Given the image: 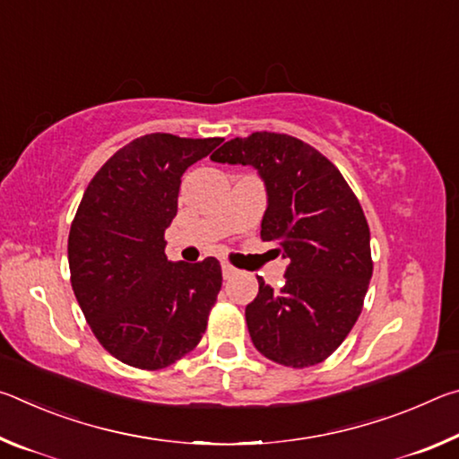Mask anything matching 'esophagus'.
<instances>
[{
	"label": "esophagus",
	"instance_id": "obj_1",
	"mask_svg": "<svg viewBox=\"0 0 459 459\" xmlns=\"http://www.w3.org/2000/svg\"><path fill=\"white\" fill-rule=\"evenodd\" d=\"M222 277L224 279H230L232 275H237V269L235 267H232V265H229V263H222Z\"/></svg>",
	"mask_w": 459,
	"mask_h": 459
}]
</instances>
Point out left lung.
<instances>
[{
  "label": "left lung",
  "mask_w": 459,
  "mask_h": 459,
  "mask_svg": "<svg viewBox=\"0 0 459 459\" xmlns=\"http://www.w3.org/2000/svg\"><path fill=\"white\" fill-rule=\"evenodd\" d=\"M211 160L257 169L267 188L261 238L290 261L279 291L257 277L245 309L255 348L291 368L324 362L359 320L372 277L359 198L325 155L287 134L235 137Z\"/></svg>",
  "instance_id": "left-lung-1"
}]
</instances>
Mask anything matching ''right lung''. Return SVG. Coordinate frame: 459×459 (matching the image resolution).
Returning <instances> with one entry per match:
<instances>
[{"mask_svg": "<svg viewBox=\"0 0 459 459\" xmlns=\"http://www.w3.org/2000/svg\"><path fill=\"white\" fill-rule=\"evenodd\" d=\"M221 137H137L89 182L68 235L76 301L100 346L142 370L192 352L222 285L221 263H172L164 232L178 212L182 174Z\"/></svg>", "mask_w": 459, "mask_h": 459, "instance_id": "right-lung-1", "label": "right lung"}]
</instances>
